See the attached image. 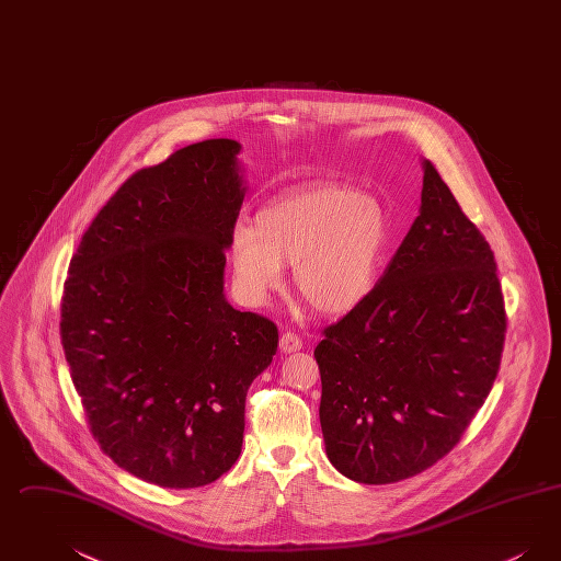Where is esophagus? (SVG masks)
I'll use <instances>...</instances> for the list:
<instances>
[{"label":"esophagus","mask_w":561,"mask_h":561,"mask_svg":"<svg viewBox=\"0 0 561 561\" xmlns=\"http://www.w3.org/2000/svg\"><path fill=\"white\" fill-rule=\"evenodd\" d=\"M279 348H282L284 353H296V351L302 348V339H300L298 334H294V332H286V334L279 339Z\"/></svg>","instance_id":"obj_1"}]
</instances>
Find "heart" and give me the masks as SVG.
Masks as SVG:
<instances>
[{
    "instance_id": "obj_1",
    "label": "heart",
    "mask_w": 561,
    "mask_h": 561,
    "mask_svg": "<svg viewBox=\"0 0 561 561\" xmlns=\"http://www.w3.org/2000/svg\"><path fill=\"white\" fill-rule=\"evenodd\" d=\"M389 240L382 206L357 188L321 183L261 208L254 227L236 225L229 265L243 305L263 307L294 265V288L321 316H345L373 293Z\"/></svg>"
}]
</instances>
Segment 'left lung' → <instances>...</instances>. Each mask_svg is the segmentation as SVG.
I'll return each instance as SVG.
<instances>
[{
  "label": "left lung",
  "instance_id": "1",
  "mask_svg": "<svg viewBox=\"0 0 561 561\" xmlns=\"http://www.w3.org/2000/svg\"><path fill=\"white\" fill-rule=\"evenodd\" d=\"M505 328L490 243L423 160L408 236L373 293L316 347L330 462L378 485L444 458L492 389Z\"/></svg>",
  "mask_w": 561,
  "mask_h": 561
}]
</instances>
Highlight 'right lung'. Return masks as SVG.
I'll list each match as a JSON object with an SVG mask.
<instances>
[{"instance_id":"add662e5","label":"right lung","mask_w":561,"mask_h":561,"mask_svg":"<svg viewBox=\"0 0 561 561\" xmlns=\"http://www.w3.org/2000/svg\"><path fill=\"white\" fill-rule=\"evenodd\" d=\"M241 145L213 138L133 174L69 265L60 336L90 431L161 488H199L238 460L245 393L277 325L225 298L245 195Z\"/></svg>"}]
</instances>
